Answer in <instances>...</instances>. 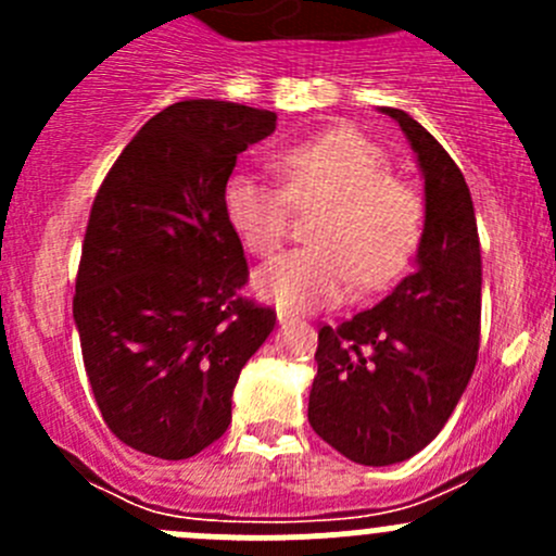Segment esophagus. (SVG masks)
I'll return each mask as SVG.
<instances>
[{
	"label": "esophagus",
	"mask_w": 556,
	"mask_h": 556,
	"mask_svg": "<svg viewBox=\"0 0 556 556\" xmlns=\"http://www.w3.org/2000/svg\"><path fill=\"white\" fill-rule=\"evenodd\" d=\"M277 319H279V325H282V328H288V325L295 323V314H290V312H277Z\"/></svg>",
	"instance_id": "obj_1"
}]
</instances>
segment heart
Masks as SVG:
<instances>
[{
  "mask_svg": "<svg viewBox=\"0 0 556 556\" xmlns=\"http://www.w3.org/2000/svg\"><path fill=\"white\" fill-rule=\"evenodd\" d=\"M282 188L247 169L223 182V217L239 244L257 257L279 250L290 204L323 201L309 226L312 247L279 255L252 279L261 299L279 309L339 306L361 282L384 290L406 274L422 242L419 195L390 177V155L352 128H325L274 150Z\"/></svg>",
  "mask_w": 556,
  "mask_h": 556,
  "instance_id": "b5f03b06",
  "label": "heart"
}]
</instances>
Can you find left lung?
<instances>
[{
  "label": "left lung",
  "instance_id": "obj_1",
  "mask_svg": "<svg viewBox=\"0 0 556 556\" xmlns=\"http://www.w3.org/2000/svg\"><path fill=\"white\" fill-rule=\"evenodd\" d=\"M417 153L425 228L417 268L374 309L323 325L309 425L361 465H392L430 444L479 357L481 250L463 172L408 112L382 106Z\"/></svg>",
  "mask_w": 556,
  "mask_h": 556
}]
</instances>
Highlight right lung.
<instances>
[{
    "label": "right lung",
    "instance_id": "obj_1",
    "mask_svg": "<svg viewBox=\"0 0 556 556\" xmlns=\"http://www.w3.org/2000/svg\"><path fill=\"white\" fill-rule=\"evenodd\" d=\"M274 128L268 110L177 102L93 199L72 314L99 412L131 450L185 459L220 439L239 374L274 330V309L239 293L250 271L220 201L237 155Z\"/></svg>",
    "mask_w": 556,
    "mask_h": 556
}]
</instances>
